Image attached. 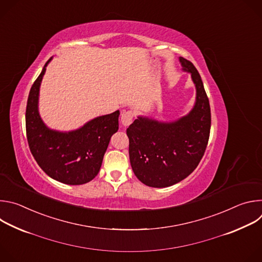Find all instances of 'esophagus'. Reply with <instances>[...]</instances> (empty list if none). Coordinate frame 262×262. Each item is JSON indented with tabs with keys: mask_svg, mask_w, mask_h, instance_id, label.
<instances>
[{
	"mask_svg": "<svg viewBox=\"0 0 262 262\" xmlns=\"http://www.w3.org/2000/svg\"><path fill=\"white\" fill-rule=\"evenodd\" d=\"M134 119V112L133 111H124L121 114V123L124 126H128Z\"/></svg>",
	"mask_w": 262,
	"mask_h": 262,
	"instance_id": "obj_1",
	"label": "esophagus"
}]
</instances>
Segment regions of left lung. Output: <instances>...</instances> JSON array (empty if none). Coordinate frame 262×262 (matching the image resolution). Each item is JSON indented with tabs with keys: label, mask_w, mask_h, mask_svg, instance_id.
Here are the masks:
<instances>
[{
	"label": "left lung",
	"mask_w": 262,
	"mask_h": 262,
	"mask_svg": "<svg viewBox=\"0 0 262 262\" xmlns=\"http://www.w3.org/2000/svg\"><path fill=\"white\" fill-rule=\"evenodd\" d=\"M179 61L196 85L190 114L174 122L138 117L126 129L133 171L152 188H166L188 177L203 158L209 139L210 105L201 77L191 61L182 57Z\"/></svg>",
	"instance_id": "8db88e82"
}]
</instances>
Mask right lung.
Instances as JSON below:
<instances>
[{
    "label": "right lung",
    "mask_w": 262,
    "mask_h": 262,
    "mask_svg": "<svg viewBox=\"0 0 262 262\" xmlns=\"http://www.w3.org/2000/svg\"><path fill=\"white\" fill-rule=\"evenodd\" d=\"M31 87L26 108V132L31 154L53 179L78 185L99 172L112 135L118 130L119 111L97 117L83 127L60 133L46 126L38 113L39 87L46 67Z\"/></svg>",
    "instance_id": "right-lung-1"
}]
</instances>
